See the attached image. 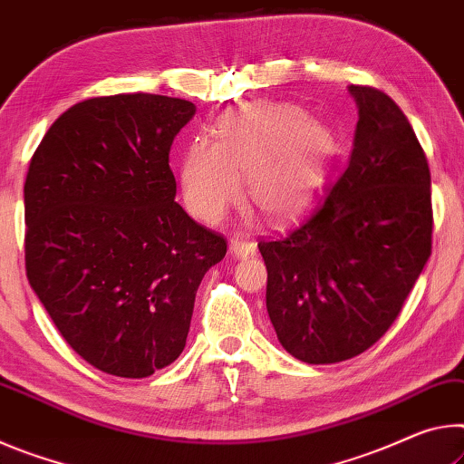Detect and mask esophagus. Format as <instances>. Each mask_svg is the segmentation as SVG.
I'll return each mask as SVG.
<instances>
[{"label": "esophagus", "mask_w": 464, "mask_h": 464, "mask_svg": "<svg viewBox=\"0 0 464 464\" xmlns=\"http://www.w3.org/2000/svg\"><path fill=\"white\" fill-rule=\"evenodd\" d=\"M230 253L232 256H237V259H246V256H253L256 253V245L250 240L234 237L230 240Z\"/></svg>", "instance_id": "1"}]
</instances>
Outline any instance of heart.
<instances>
[{
	"label": "heart",
	"instance_id": "heart-1",
	"mask_svg": "<svg viewBox=\"0 0 464 464\" xmlns=\"http://www.w3.org/2000/svg\"><path fill=\"white\" fill-rule=\"evenodd\" d=\"M331 154L333 133L300 106H242L218 121L214 143L197 140L187 148L182 201L193 218L216 224L238 201L246 177L248 203L265 218L285 219L313 199Z\"/></svg>",
	"mask_w": 464,
	"mask_h": 464
}]
</instances>
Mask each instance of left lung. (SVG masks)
<instances>
[{
	"mask_svg": "<svg viewBox=\"0 0 464 464\" xmlns=\"http://www.w3.org/2000/svg\"><path fill=\"white\" fill-rule=\"evenodd\" d=\"M358 104L353 150L316 208L259 242L267 313L295 360L337 363L381 339L431 255V179L403 111L370 86Z\"/></svg>",
	"mask_w": 464,
	"mask_h": 464,
	"instance_id": "1",
	"label": "left lung"
}]
</instances>
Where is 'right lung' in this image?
<instances>
[{
    "label": "right lung",
    "mask_w": 464,
    "mask_h": 464,
    "mask_svg": "<svg viewBox=\"0 0 464 464\" xmlns=\"http://www.w3.org/2000/svg\"><path fill=\"white\" fill-rule=\"evenodd\" d=\"M195 104L117 94L73 104L44 133L24 182L30 287L75 353L121 378L179 358L195 294L226 238L174 201L169 164Z\"/></svg>",
    "instance_id": "add662e5"
}]
</instances>
